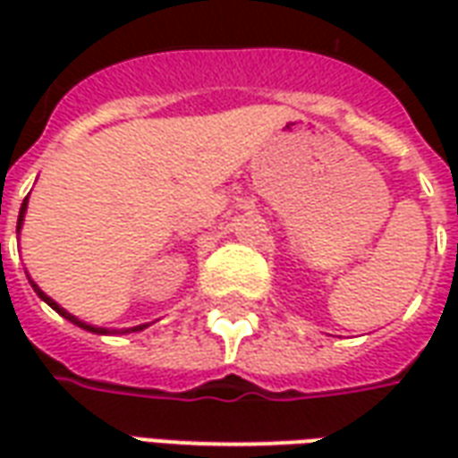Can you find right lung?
<instances>
[{
    "label": "right lung",
    "mask_w": 458,
    "mask_h": 458,
    "mask_svg": "<svg viewBox=\"0 0 458 458\" xmlns=\"http://www.w3.org/2000/svg\"><path fill=\"white\" fill-rule=\"evenodd\" d=\"M24 213H26V199H24V203H21V210H19V223H16V230L21 228V223H24ZM29 282H31V279H29ZM31 287H34L36 294H38V297L44 299V301H46V304H48V307L55 309V311H58V314H61V317H64V318H68V321H71V324H75V327H81V328H88V331H95V334H107V328H95V327H88V324H83V321H81V318H75L73 314H68V311H65L64 307H58V304H55L54 299L48 297V294H44V292H41V289L36 287L34 282H31ZM141 328H144V327L127 328V331H141ZM127 331H122V334H127Z\"/></svg>",
    "instance_id": "1"
}]
</instances>
